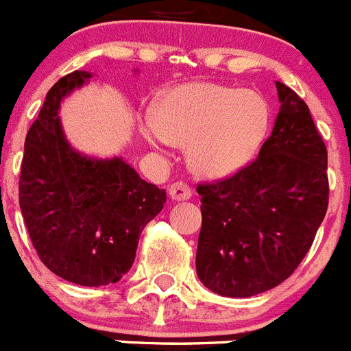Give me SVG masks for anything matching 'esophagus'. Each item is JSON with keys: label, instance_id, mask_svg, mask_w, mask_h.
I'll use <instances>...</instances> for the list:
<instances>
[{"label": "esophagus", "instance_id": "esophagus-1", "mask_svg": "<svg viewBox=\"0 0 351 351\" xmlns=\"http://www.w3.org/2000/svg\"><path fill=\"white\" fill-rule=\"evenodd\" d=\"M169 193L172 200H188L191 197V188L184 181H178L170 186Z\"/></svg>", "mask_w": 351, "mask_h": 351}]
</instances>
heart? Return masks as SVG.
Instances as JSON below:
<instances>
[{"mask_svg":"<svg viewBox=\"0 0 351 351\" xmlns=\"http://www.w3.org/2000/svg\"><path fill=\"white\" fill-rule=\"evenodd\" d=\"M267 125V104L255 91L190 82L161 96L142 132L153 144L188 145L193 170L226 178L255 156Z\"/></svg>","mask_w":351,"mask_h":351,"instance_id":"1","label":"heart"}]
</instances>
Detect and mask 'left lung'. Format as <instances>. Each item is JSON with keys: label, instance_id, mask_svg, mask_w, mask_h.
Returning <instances> with one entry per match:
<instances>
[{"label": "left lung", "instance_id": "1", "mask_svg": "<svg viewBox=\"0 0 351 351\" xmlns=\"http://www.w3.org/2000/svg\"><path fill=\"white\" fill-rule=\"evenodd\" d=\"M280 112L255 160L197 186L202 228L197 274L223 297L283 283L311 247L328 206L327 147L306 101L276 82Z\"/></svg>", "mask_w": 351, "mask_h": 351}]
</instances>
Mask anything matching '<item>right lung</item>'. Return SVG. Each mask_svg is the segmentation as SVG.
Segmentation results:
<instances>
[{
    "instance_id": "right-lung-1",
    "label": "right lung",
    "mask_w": 351,
    "mask_h": 351,
    "mask_svg": "<svg viewBox=\"0 0 351 351\" xmlns=\"http://www.w3.org/2000/svg\"><path fill=\"white\" fill-rule=\"evenodd\" d=\"M91 77L75 70L49 89L24 142L19 204L49 271L70 283L104 287L132 269L138 237L163 209L167 193L123 158L96 160L70 147L60 104Z\"/></svg>"
}]
</instances>
